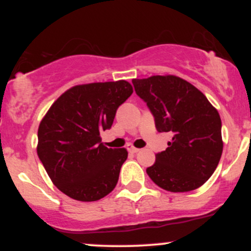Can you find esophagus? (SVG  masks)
<instances>
[{"instance_id":"obj_1","label":"esophagus","mask_w":251,"mask_h":251,"mask_svg":"<svg viewBox=\"0 0 251 251\" xmlns=\"http://www.w3.org/2000/svg\"><path fill=\"white\" fill-rule=\"evenodd\" d=\"M127 151H128V152H131V153H137V152L139 151V150L135 149L134 146H132V145H131V144H128V145H127Z\"/></svg>"}]
</instances>
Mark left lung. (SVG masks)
<instances>
[{
    "mask_svg": "<svg viewBox=\"0 0 251 251\" xmlns=\"http://www.w3.org/2000/svg\"><path fill=\"white\" fill-rule=\"evenodd\" d=\"M137 96L146 102L158 132H170L172 140L155 154L146 169L158 186L186 192L203 185L220 163L221 117L206 97L191 83L174 75L132 80Z\"/></svg>",
    "mask_w": 251,
    "mask_h": 251,
    "instance_id": "1",
    "label": "left lung"
}]
</instances>
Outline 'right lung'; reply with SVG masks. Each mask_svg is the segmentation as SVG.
<instances>
[{
  "label": "right lung",
  "mask_w": 251,
  "mask_h": 251,
  "mask_svg": "<svg viewBox=\"0 0 251 251\" xmlns=\"http://www.w3.org/2000/svg\"><path fill=\"white\" fill-rule=\"evenodd\" d=\"M133 93L125 80L72 87L51 105L37 131V155L54 185L73 200L94 201L116 188L125 149L102 145L117 109Z\"/></svg>",
  "instance_id": "add662e5"
}]
</instances>
